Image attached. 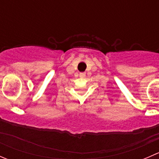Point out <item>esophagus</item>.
Here are the masks:
<instances>
[{
  "instance_id": "esophagus-1",
  "label": "esophagus",
  "mask_w": 159,
  "mask_h": 159,
  "mask_svg": "<svg viewBox=\"0 0 159 159\" xmlns=\"http://www.w3.org/2000/svg\"><path fill=\"white\" fill-rule=\"evenodd\" d=\"M85 75H86L85 72H81V73L79 74V76L81 77V78H84V77H85Z\"/></svg>"
}]
</instances>
